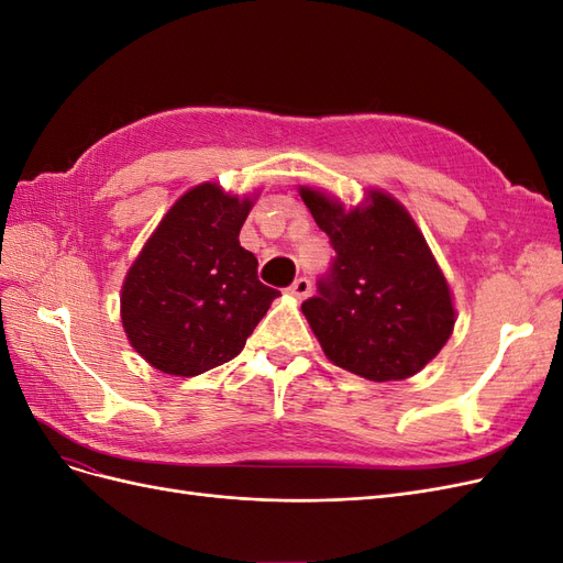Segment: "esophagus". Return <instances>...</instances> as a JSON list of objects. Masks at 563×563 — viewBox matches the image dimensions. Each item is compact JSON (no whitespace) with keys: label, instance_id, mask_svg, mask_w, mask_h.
Masks as SVG:
<instances>
[{"label":"esophagus","instance_id":"obj_1","mask_svg":"<svg viewBox=\"0 0 563 563\" xmlns=\"http://www.w3.org/2000/svg\"><path fill=\"white\" fill-rule=\"evenodd\" d=\"M288 294L296 296L298 300H305L312 294V282L308 277H298L291 286H288Z\"/></svg>","mask_w":563,"mask_h":563}]
</instances>
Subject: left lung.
Returning a JSON list of instances; mask_svg holds the SVG:
<instances>
[{
    "label": "left lung",
    "mask_w": 563,
    "mask_h": 563,
    "mask_svg": "<svg viewBox=\"0 0 563 563\" xmlns=\"http://www.w3.org/2000/svg\"><path fill=\"white\" fill-rule=\"evenodd\" d=\"M298 192L335 251L319 294L302 302L323 354L373 383L416 376L455 323L449 282L416 220L380 190L354 209L317 187Z\"/></svg>",
    "instance_id": "1"
}]
</instances>
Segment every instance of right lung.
<instances>
[{
	"mask_svg": "<svg viewBox=\"0 0 563 563\" xmlns=\"http://www.w3.org/2000/svg\"><path fill=\"white\" fill-rule=\"evenodd\" d=\"M251 207V197L201 183L168 209L129 267L122 323L150 366L190 378L234 360L279 296L240 244Z\"/></svg>",
	"mask_w": 563,
	"mask_h": 563,
	"instance_id": "obj_1",
	"label": "right lung"
}]
</instances>
